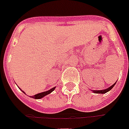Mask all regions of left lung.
<instances>
[{
  "label": "left lung",
  "instance_id": "obj_1",
  "mask_svg": "<svg viewBox=\"0 0 129 129\" xmlns=\"http://www.w3.org/2000/svg\"><path fill=\"white\" fill-rule=\"evenodd\" d=\"M116 83H115V84H113L112 86H110V87H109V88H108L105 89V90H93V92H94V93L105 94V93H106V92H107L108 91L110 90H111V89H112V88H113V87L114 86H115V84H116Z\"/></svg>",
  "mask_w": 129,
  "mask_h": 129
}]
</instances>
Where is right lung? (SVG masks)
Listing matches in <instances>:
<instances>
[{
    "label": "right lung",
    "mask_w": 129,
    "mask_h": 129,
    "mask_svg": "<svg viewBox=\"0 0 129 129\" xmlns=\"http://www.w3.org/2000/svg\"><path fill=\"white\" fill-rule=\"evenodd\" d=\"M56 88V87H54L53 88L50 89V90H47V91H45V92H41V93H39L37 94H35V95L34 96H32L30 97L32 98H34V99H41L43 98V96H45V95H47V94H49L50 93H51L52 91L54 90V89ZM24 93V92H23Z\"/></svg>",
    "instance_id": "right-lung-1"
}]
</instances>
